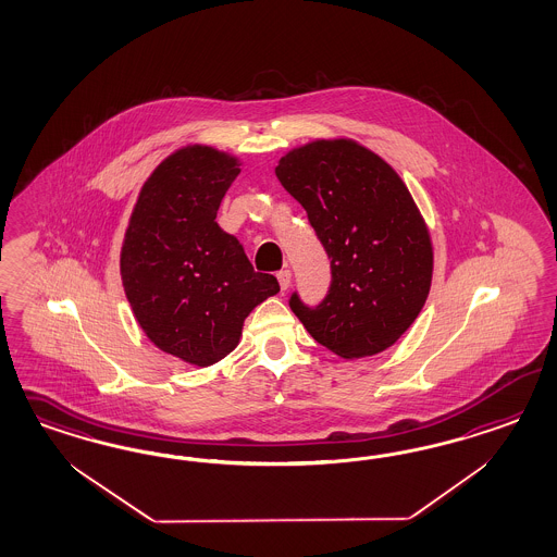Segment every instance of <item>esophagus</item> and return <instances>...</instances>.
<instances>
[{"label":"esophagus","mask_w":557,"mask_h":557,"mask_svg":"<svg viewBox=\"0 0 557 557\" xmlns=\"http://www.w3.org/2000/svg\"><path fill=\"white\" fill-rule=\"evenodd\" d=\"M277 282H280V287H282V289H287V287H289V284H292V271H277Z\"/></svg>","instance_id":"obj_1"}]
</instances>
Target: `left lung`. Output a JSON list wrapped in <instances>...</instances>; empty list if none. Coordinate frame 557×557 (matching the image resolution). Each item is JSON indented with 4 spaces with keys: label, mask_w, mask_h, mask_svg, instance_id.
<instances>
[{
    "label": "left lung",
    "mask_w": 557,
    "mask_h": 557,
    "mask_svg": "<svg viewBox=\"0 0 557 557\" xmlns=\"http://www.w3.org/2000/svg\"><path fill=\"white\" fill-rule=\"evenodd\" d=\"M275 175L302 203L331 259L324 300L289 308L322 347L345 359L380 354L419 317L433 247L398 173L354 140H314L280 159Z\"/></svg>",
    "instance_id": "1"
}]
</instances>
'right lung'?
I'll list each match as a JSON object with an SVG mask.
<instances>
[{
    "label": "right lung",
    "mask_w": 557,
    "mask_h": 557,
    "mask_svg": "<svg viewBox=\"0 0 557 557\" xmlns=\"http://www.w3.org/2000/svg\"><path fill=\"white\" fill-rule=\"evenodd\" d=\"M238 173L235 157L212 147L173 152L140 189L120 255L140 329L161 351L200 368L231 354L249 312L280 292L216 222Z\"/></svg>",
    "instance_id": "obj_1"
}]
</instances>
